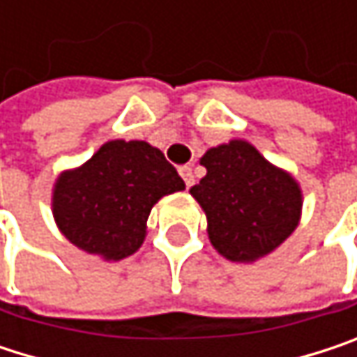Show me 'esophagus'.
<instances>
[{
	"instance_id": "esophagus-1",
	"label": "esophagus",
	"mask_w": 357,
	"mask_h": 357,
	"mask_svg": "<svg viewBox=\"0 0 357 357\" xmlns=\"http://www.w3.org/2000/svg\"><path fill=\"white\" fill-rule=\"evenodd\" d=\"M179 176H181V179L185 181V188H192V185H194V174H192V167H188V165L179 167Z\"/></svg>"
}]
</instances>
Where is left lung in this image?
Listing matches in <instances>:
<instances>
[{
	"mask_svg": "<svg viewBox=\"0 0 357 357\" xmlns=\"http://www.w3.org/2000/svg\"><path fill=\"white\" fill-rule=\"evenodd\" d=\"M206 176L190 188L206 215L215 250L231 262H254L281 246L302 215L300 183L246 140L208 149Z\"/></svg>",
	"mask_w": 357,
	"mask_h": 357,
	"instance_id": "1",
	"label": "left lung"
}]
</instances>
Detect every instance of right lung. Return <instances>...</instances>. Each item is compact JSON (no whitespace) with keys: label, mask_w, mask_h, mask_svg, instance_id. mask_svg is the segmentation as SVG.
<instances>
[{"label":"right lung","mask_w":357,"mask_h":357,"mask_svg":"<svg viewBox=\"0 0 357 357\" xmlns=\"http://www.w3.org/2000/svg\"><path fill=\"white\" fill-rule=\"evenodd\" d=\"M183 188L159 149L144 140H109L84 165L59 174L51 206L76 248L121 260L142 246L151 208Z\"/></svg>","instance_id":"add662e5"}]
</instances>
